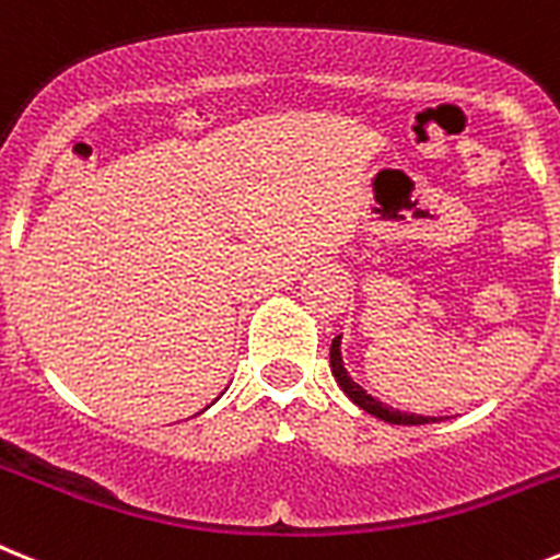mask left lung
<instances>
[{
    "label": "left lung",
    "mask_w": 560,
    "mask_h": 560,
    "mask_svg": "<svg viewBox=\"0 0 560 560\" xmlns=\"http://www.w3.org/2000/svg\"><path fill=\"white\" fill-rule=\"evenodd\" d=\"M339 346H342V337H334V342H331V374H334V380H337L339 388H342V394H346L353 405H360L365 413H371V417L382 419V422H388V424L442 422V419H436V417H419V413H405V410H396V408H390V405L380 402L376 396L368 394L362 385H357V382L348 376L346 365H342V351H339Z\"/></svg>",
    "instance_id": "obj_1"
}]
</instances>
